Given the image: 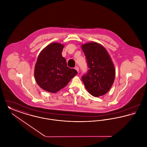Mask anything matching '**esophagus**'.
I'll return each mask as SVG.
<instances>
[{
	"label": "esophagus",
	"mask_w": 147,
	"mask_h": 147,
	"mask_svg": "<svg viewBox=\"0 0 147 147\" xmlns=\"http://www.w3.org/2000/svg\"><path fill=\"white\" fill-rule=\"evenodd\" d=\"M75 69L77 70L78 72H79V68H78V67H75Z\"/></svg>",
	"instance_id": "obj_1"
}]
</instances>
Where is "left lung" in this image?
Returning <instances> with one entry per match:
<instances>
[{"label": "left lung", "mask_w": 147, "mask_h": 147, "mask_svg": "<svg viewBox=\"0 0 147 147\" xmlns=\"http://www.w3.org/2000/svg\"><path fill=\"white\" fill-rule=\"evenodd\" d=\"M81 47L89 68L82 78L84 86L93 96H102L109 91L115 80L116 70L112 59L105 47L97 42L86 43Z\"/></svg>", "instance_id": "left-lung-1"}]
</instances>
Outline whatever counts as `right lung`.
Returning <instances> with one entry per match:
<instances>
[{"label":"right lung","instance_id":"obj_1","mask_svg":"<svg viewBox=\"0 0 147 147\" xmlns=\"http://www.w3.org/2000/svg\"><path fill=\"white\" fill-rule=\"evenodd\" d=\"M64 45L53 42L42 49L35 64L34 76L43 90L56 93L76 76L77 71L67 67L62 52Z\"/></svg>","mask_w":147,"mask_h":147}]
</instances>
